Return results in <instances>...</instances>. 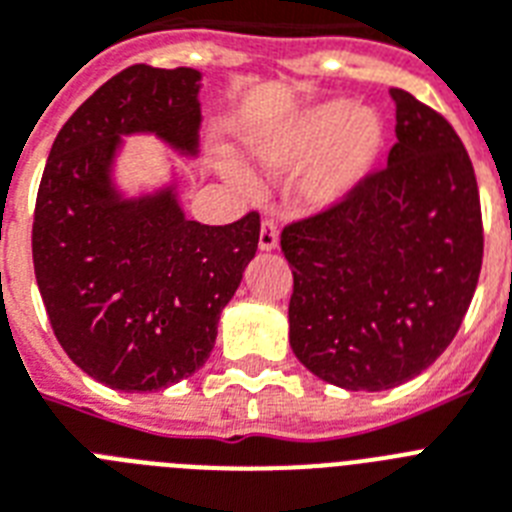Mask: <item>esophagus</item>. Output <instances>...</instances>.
Instances as JSON below:
<instances>
[{
  "instance_id": "obj_1",
  "label": "esophagus",
  "mask_w": 512,
  "mask_h": 512,
  "mask_svg": "<svg viewBox=\"0 0 512 512\" xmlns=\"http://www.w3.org/2000/svg\"><path fill=\"white\" fill-rule=\"evenodd\" d=\"M277 243H280V230H277V225H274L272 219H264V225H261L259 232V248L269 253L277 248Z\"/></svg>"
}]
</instances>
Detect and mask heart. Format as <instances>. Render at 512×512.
<instances>
[{
	"instance_id": "1",
	"label": "heart",
	"mask_w": 512,
	"mask_h": 512,
	"mask_svg": "<svg viewBox=\"0 0 512 512\" xmlns=\"http://www.w3.org/2000/svg\"><path fill=\"white\" fill-rule=\"evenodd\" d=\"M382 114L348 101H324L290 114L256 143L261 167L272 175H293L308 167L301 196L311 209L332 211L348 204L374 175L384 154ZM227 180L253 196L256 180L238 164H222Z\"/></svg>"
}]
</instances>
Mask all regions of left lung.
<instances>
[{"label": "left lung", "mask_w": 512, "mask_h": 512, "mask_svg": "<svg viewBox=\"0 0 512 512\" xmlns=\"http://www.w3.org/2000/svg\"><path fill=\"white\" fill-rule=\"evenodd\" d=\"M387 167L348 204L285 227L290 348L324 382L392 390L429 369L466 316L484 256L474 164L403 88Z\"/></svg>", "instance_id": "obj_1"}]
</instances>
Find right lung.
I'll list each match as a JSON object with an SVG mask.
<instances>
[{"mask_svg":"<svg viewBox=\"0 0 512 512\" xmlns=\"http://www.w3.org/2000/svg\"><path fill=\"white\" fill-rule=\"evenodd\" d=\"M193 67L133 65L88 96L54 138L33 217V269L59 345L91 379L156 392L209 361L222 308L259 248V214L188 219L180 172L122 188L125 138L151 135L198 159Z\"/></svg>","mask_w":512,"mask_h":512,"instance_id":"obj_1","label":"right lung"}]
</instances>
